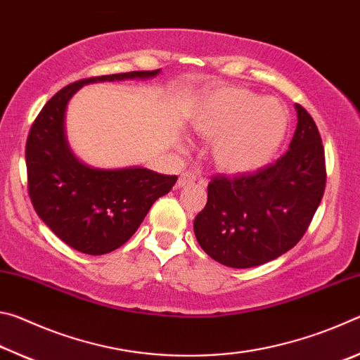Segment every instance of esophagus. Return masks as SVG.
Here are the masks:
<instances>
[{"label": "esophagus", "mask_w": 360, "mask_h": 360, "mask_svg": "<svg viewBox=\"0 0 360 360\" xmlns=\"http://www.w3.org/2000/svg\"><path fill=\"white\" fill-rule=\"evenodd\" d=\"M195 181H197V176H195V174L191 173V172H186V173H182V174L179 176V179H178V182H176V186H178V187L181 188V187H186V186L193 184Z\"/></svg>", "instance_id": "1"}]
</instances>
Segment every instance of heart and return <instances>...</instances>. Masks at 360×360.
I'll use <instances>...</instances> for the list:
<instances>
[{"mask_svg":"<svg viewBox=\"0 0 360 360\" xmlns=\"http://www.w3.org/2000/svg\"><path fill=\"white\" fill-rule=\"evenodd\" d=\"M191 124L200 136L214 139L211 154L219 169L246 174L275 157L289 119L276 100L243 87H222L200 103Z\"/></svg>","mask_w":360,"mask_h":360,"instance_id":"heart-1","label":"heart"}]
</instances>
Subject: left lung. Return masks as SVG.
Segmentation results:
<instances>
[{
	"instance_id": "left-lung-1",
	"label": "left lung",
	"mask_w": 360,
	"mask_h": 360,
	"mask_svg": "<svg viewBox=\"0 0 360 360\" xmlns=\"http://www.w3.org/2000/svg\"><path fill=\"white\" fill-rule=\"evenodd\" d=\"M289 150L275 163L233 178L214 176L193 221L198 245L231 268L275 260L302 240L326 188L324 146L300 105Z\"/></svg>"
}]
</instances>
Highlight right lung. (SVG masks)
<instances>
[{
	"label": "right lung",
	"instance_id": "add662e5",
	"mask_svg": "<svg viewBox=\"0 0 360 360\" xmlns=\"http://www.w3.org/2000/svg\"><path fill=\"white\" fill-rule=\"evenodd\" d=\"M158 72L131 71L72 82L53 95L33 122L25 148L30 198L42 222L79 252L108 254L129 241L178 176L141 167H87L66 141V106L85 84L148 79Z\"/></svg>",
	"mask_w": 360,
	"mask_h": 360
}]
</instances>
